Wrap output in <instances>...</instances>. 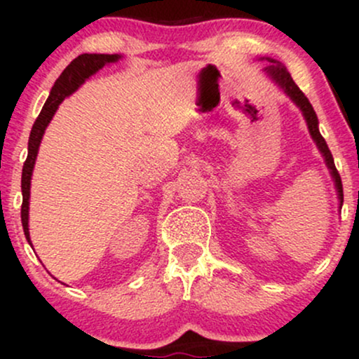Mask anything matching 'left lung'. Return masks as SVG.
Instances as JSON below:
<instances>
[{
	"instance_id": "1",
	"label": "left lung",
	"mask_w": 359,
	"mask_h": 359,
	"mask_svg": "<svg viewBox=\"0 0 359 359\" xmlns=\"http://www.w3.org/2000/svg\"><path fill=\"white\" fill-rule=\"evenodd\" d=\"M259 60L270 62L271 65H266V67L263 69V74H266V76H269L270 79L273 81L275 84H277L288 97H290L292 102H294V104L297 106L300 111H302V116L307 123L309 133H311L312 140H314L316 147L319 148L320 155L324 156L325 167L329 168V174H331L332 180H334V187L337 192V199H339V209H341L343 208V184H341V177L336 170L334 158H332L331 150H329L327 143H325V140L323 138V135H320V131H319V119H317L314 108H312V104L309 102L306 94L299 89V86L295 84L294 79H292V76L288 74L285 65H282L278 60H275V59H269V57H262Z\"/></svg>"
}]
</instances>
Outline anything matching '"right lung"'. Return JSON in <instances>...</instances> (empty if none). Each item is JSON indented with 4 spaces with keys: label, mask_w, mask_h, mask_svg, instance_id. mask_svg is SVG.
Here are the masks:
<instances>
[{
    "label": "right lung",
    "mask_w": 359,
    "mask_h": 359,
    "mask_svg": "<svg viewBox=\"0 0 359 359\" xmlns=\"http://www.w3.org/2000/svg\"><path fill=\"white\" fill-rule=\"evenodd\" d=\"M121 59V55L118 53H82V55L74 59L67 67L64 69V72L60 74L59 79L55 81L53 88L48 94V100L45 101L42 111H40L39 118L34 123L30 131V138H28V156L23 163V172H22V224L27 241L32 245L30 240V231H28V209H30V185H32V174H34L35 160L39 155L40 143H42L43 133L47 130L48 123L52 121L53 114L59 109V104L65 100L67 96H71L74 90H77L89 79L93 74H96L100 69L104 67L108 64H114Z\"/></svg>",
    "instance_id": "right-lung-1"
}]
</instances>
